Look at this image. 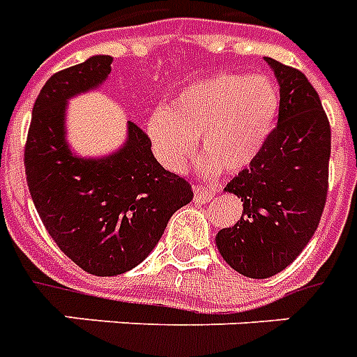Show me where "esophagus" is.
I'll use <instances>...</instances> for the list:
<instances>
[{
    "mask_svg": "<svg viewBox=\"0 0 357 357\" xmlns=\"http://www.w3.org/2000/svg\"><path fill=\"white\" fill-rule=\"evenodd\" d=\"M215 195H217V189H211V187H206V185H198L195 189V200L198 204H207Z\"/></svg>",
    "mask_w": 357,
    "mask_h": 357,
    "instance_id": "obj_1",
    "label": "esophagus"
}]
</instances>
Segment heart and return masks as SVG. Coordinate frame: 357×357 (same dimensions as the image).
<instances>
[{
  "label": "heart",
  "instance_id": "heart-1",
  "mask_svg": "<svg viewBox=\"0 0 357 357\" xmlns=\"http://www.w3.org/2000/svg\"><path fill=\"white\" fill-rule=\"evenodd\" d=\"M280 111V91L266 75L215 74L176 94L170 109L148 119L157 153L174 170L183 168L196 139L209 153L204 168L213 172L248 167L265 148Z\"/></svg>",
  "mask_w": 357,
  "mask_h": 357
}]
</instances>
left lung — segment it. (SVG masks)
Instances as JSON below:
<instances>
[{"instance_id":"1","label":"left lung","mask_w":357,"mask_h":357,"mask_svg":"<svg viewBox=\"0 0 357 357\" xmlns=\"http://www.w3.org/2000/svg\"><path fill=\"white\" fill-rule=\"evenodd\" d=\"M280 83L278 126L261 153L226 190L243 217L217 235L234 271L265 280L287 268L319 228L328 195L332 129L321 98L300 70L265 57Z\"/></svg>"}]
</instances>
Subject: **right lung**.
I'll list each match as a JSON object with an SVG mask.
<instances>
[{"mask_svg": "<svg viewBox=\"0 0 357 357\" xmlns=\"http://www.w3.org/2000/svg\"><path fill=\"white\" fill-rule=\"evenodd\" d=\"M113 57L96 55L53 74L36 98L24 150L31 198L47 234L94 276L131 271L155 248L174 213L192 200L185 178L157 162L150 137L128 123V142L103 159H81L64 140L66 100L96 89Z\"/></svg>", "mask_w": 357, "mask_h": 357, "instance_id": "add662e5", "label": "right lung"}]
</instances>
